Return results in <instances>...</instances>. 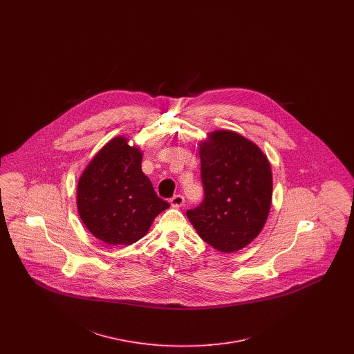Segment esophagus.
Wrapping results in <instances>:
<instances>
[{"label":"esophagus","instance_id":"34e87169","mask_svg":"<svg viewBox=\"0 0 354 354\" xmlns=\"http://www.w3.org/2000/svg\"><path fill=\"white\" fill-rule=\"evenodd\" d=\"M169 203H171L172 207L179 208V207H182V205L185 204V198H183L182 195H174V196L169 199Z\"/></svg>","mask_w":354,"mask_h":354}]
</instances>
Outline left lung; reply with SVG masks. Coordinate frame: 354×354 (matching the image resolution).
I'll return each mask as SVG.
<instances>
[{
    "mask_svg": "<svg viewBox=\"0 0 354 354\" xmlns=\"http://www.w3.org/2000/svg\"><path fill=\"white\" fill-rule=\"evenodd\" d=\"M204 201L187 211L203 240L223 253L236 252L259 235L272 203L267 155L231 130L208 133L199 143Z\"/></svg>",
    "mask_w": 354,
    "mask_h": 354,
    "instance_id": "left-lung-1",
    "label": "left lung"
}]
</instances>
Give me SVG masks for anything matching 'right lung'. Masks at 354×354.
Returning a JSON list of instances; mask_svg holds the SVG:
<instances>
[{
  "instance_id": "obj_1",
  "label": "right lung",
  "mask_w": 354,
  "mask_h": 354,
  "mask_svg": "<svg viewBox=\"0 0 354 354\" xmlns=\"http://www.w3.org/2000/svg\"><path fill=\"white\" fill-rule=\"evenodd\" d=\"M143 153L126 136L109 140L88 162L77 185V208L90 234L109 245H131L169 204L142 171Z\"/></svg>"
}]
</instances>
